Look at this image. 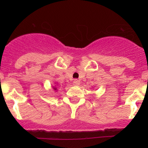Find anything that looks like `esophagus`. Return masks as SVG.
Returning <instances> with one entry per match:
<instances>
[{"instance_id":"obj_1","label":"esophagus","mask_w":148,"mask_h":148,"mask_svg":"<svg viewBox=\"0 0 148 148\" xmlns=\"http://www.w3.org/2000/svg\"><path fill=\"white\" fill-rule=\"evenodd\" d=\"M73 84L75 85H76V86H79V85H80V82L79 80H77V79H75L73 81Z\"/></svg>"}]
</instances>
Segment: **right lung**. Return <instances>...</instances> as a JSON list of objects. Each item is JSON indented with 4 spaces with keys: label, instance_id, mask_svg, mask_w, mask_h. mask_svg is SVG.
<instances>
[{
    "label": "right lung",
    "instance_id": "right-lung-1",
    "mask_svg": "<svg viewBox=\"0 0 148 148\" xmlns=\"http://www.w3.org/2000/svg\"><path fill=\"white\" fill-rule=\"evenodd\" d=\"M53 89H54V90H57V88H56V87H54V86L53 87Z\"/></svg>",
    "mask_w": 148,
    "mask_h": 148
}]
</instances>
